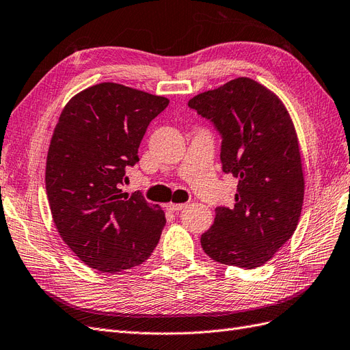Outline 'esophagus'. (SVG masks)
I'll return each mask as SVG.
<instances>
[{
  "label": "esophagus",
  "mask_w": 350,
  "mask_h": 350,
  "mask_svg": "<svg viewBox=\"0 0 350 350\" xmlns=\"http://www.w3.org/2000/svg\"><path fill=\"white\" fill-rule=\"evenodd\" d=\"M185 206H187V204H184V203H166V204H165L166 209H167V211H171V212L183 211Z\"/></svg>",
  "instance_id": "obj_1"
}]
</instances>
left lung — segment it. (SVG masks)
Returning <instances> with one entry per match:
<instances>
[{
	"label": "left lung",
	"mask_w": 350,
	"mask_h": 350,
	"mask_svg": "<svg viewBox=\"0 0 350 350\" xmlns=\"http://www.w3.org/2000/svg\"><path fill=\"white\" fill-rule=\"evenodd\" d=\"M222 135V171L239 178L232 207H216L204 253L254 269L295 234L305 197L299 139L284 103L250 78H235L188 101Z\"/></svg>",
	"instance_id": "obj_1"
}]
</instances>
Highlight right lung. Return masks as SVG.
<instances>
[{
  "label": "right lung",
  "instance_id": "obj_1",
  "mask_svg": "<svg viewBox=\"0 0 350 350\" xmlns=\"http://www.w3.org/2000/svg\"><path fill=\"white\" fill-rule=\"evenodd\" d=\"M162 96L101 82L62 110L50 141L45 188L62 240L92 269L116 273L146 262L166 224L159 204L122 193Z\"/></svg>",
  "mask_w": 350,
  "mask_h": 350
}]
</instances>
